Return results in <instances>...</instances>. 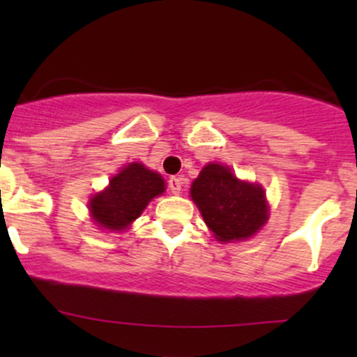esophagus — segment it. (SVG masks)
<instances>
[{"instance_id":"34e87169","label":"esophagus","mask_w":357,"mask_h":357,"mask_svg":"<svg viewBox=\"0 0 357 357\" xmlns=\"http://www.w3.org/2000/svg\"><path fill=\"white\" fill-rule=\"evenodd\" d=\"M169 190H171L174 195H179V193H181V190H183V179L176 178V176L169 178Z\"/></svg>"}]
</instances>
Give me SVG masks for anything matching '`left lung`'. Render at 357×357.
Instances as JSON below:
<instances>
[{
    "mask_svg": "<svg viewBox=\"0 0 357 357\" xmlns=\"http://www.w3.org/2000/svg\"><path fill=\"white\" fill-rule=\"evenodd\" d=\"M190 195L219 242L250 238L269 218L264 188L238 179L228 165H205L192 183Z\"/></svg>",
    "mask_w": 357,
    "mask_h": 357,
    "instance_id": "left-lung-1",
    "label": "left lung"
}]
</instances>
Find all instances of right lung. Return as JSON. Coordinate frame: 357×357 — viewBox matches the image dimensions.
Here are the masks:
<instances>
[{
  "label": "right lung",
  "instance_id": "add662e5",
  "mask_svg": "<svg viewBox=\"0 0 357 357\" xmlns=\"http://www.w3.org/2000/svg\"><path fill=\"white\" fill-rule=\"evenodd\" d=\"M164 192L165 181L160 174L131 162L110 179L103 192L89 199V214L100 228L124 231L142 215L149 202Z\"/></svg>",
  "mask_w": 357,
  "mask_h": 357
}]
</instances>
